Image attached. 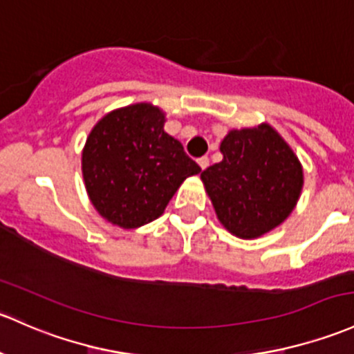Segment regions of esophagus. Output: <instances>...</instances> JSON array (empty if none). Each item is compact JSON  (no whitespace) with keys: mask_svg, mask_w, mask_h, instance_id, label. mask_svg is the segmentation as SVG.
<instances>
[{"mask_svg":"<svg viewBox=\"0 0 354 354\" xmlns=\"http://www.w3.org/2000/svg\"><path fill=\"white\" fill-rule=\"evenodd\" d=\"M196 162H198V166L202 167V169H207L208 167V158H205V156H203V158H200Z\"/></svg>","mask_w":354,"mask_h":354,"instance_id":"obj_1","label":"esophagus"}]
</instances>
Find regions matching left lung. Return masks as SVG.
<instances>
[{
  "label": "left lung",
  "mask_w": 354,
  "mask_h": 354,
  "mask_svg": "<svg viewBox=\"0 0 354 354\" xmlns=\"http://www.w3.org/2000/svg\"><path fill=\"white\" fill-rule=\"evenodd\" d=\"M222 161L200 178L218 222L239 239H258L283 224L304 187V167L270 124L232 129L221 142Z\"/></svg>",
  "instance_id": "left-lung-1"
}]
</instances>
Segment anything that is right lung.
Wrapping results in <instances>:
<instances>
[{"label": "right lung", "mask_w": 354, "mask_h": 354, "mask_svg": "<svg viewBox=\"0 0 354 354\" xmlns=\"http://www.w3.org/2000/svg\"><path fill=\"white\" fill-rule=\"evenodd\" d=\"M166 113L152 103L111 110L96 122L81 154L88 198L110 224L137 229L165 214L200 166L165 132Z\"/></svg>", "instance_id": "add662e5"}]
</instances>
